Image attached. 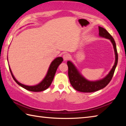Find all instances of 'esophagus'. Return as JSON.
Returning <instances> with one entry per match:
<instances>
[{
    "label": "esophagus",
    "mask_w": 126,
    "mask_h": 126,
    "mask_svg": "<svg viewBox=\"0 0 126 126\" xmlns=\"http://www.w3.org/2000/svg\"><path fill=\"white\" fill-rule=\"evenodd\" d=\"M63 59L64 61H67L68 60V59L71 58V55H70L69 54H65L63 55Z\"/></svg>",
    "instance_id": "34e87169"
}]
</instances>
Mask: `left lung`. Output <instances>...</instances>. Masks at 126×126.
I'll return each mask as SVG.
<instances>
[{"mask_svg":"<svg viewBox=\"0 0 126 126\" xmlns=\"http://www.w3.org/2000/svg\"><path fill=\"white\" fill-rule=\"evenodd\" d=\"M98 28L99 35L101 37L107 38L111 41L113 46L115 55H116V61H115L114 65L109 74L104 78L101 80L95 81V82H91V81L86 79L83 77L79 74L73 64L70 61H68V73L70 83H71L72 86L76 90L81 92H93L100 90L107 86V84L110 82L113 76L115 69H116L117 63H118V53H117L116 43H115L113 38L103 28L101 27H98Z\"/></svg>","mask_w":126,"mask_h":126,"instance_id":"1","label":"left lung"}]
</instances>
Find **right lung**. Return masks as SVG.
Instances as JSON below:
<instances>
[{"label": "right lung", "instance_id": "add662e5", "mask_svg": "<svg viewBox=\"0 0 126 126\" xmlns=\"http://www.w3.org/2000/svg\"><path fill=\"white\" fill-rule=\"evenodd\" d=\"M63 61V58L62 57H58V58H55L54 61H53L52 63L50 64V65L49 68L48 73L47 74L46 77L40 83L36 86H25L23 84H21L20 83L18 82L16 80V79L14 78V76L13 75L12 72L11 71V69L9 68L10 73L12 76L13 78L14 79V80L16 81V82L18 85H19L20 86L22 87L23 88H25L28 91H32V92H41L43 91L46 89H47L50 86L51 83H52L53 78H54V75L55 74V72L58 68V66Z\"/></svg>", "mask_w": 126, "mask_h": 126}]
</instances>
